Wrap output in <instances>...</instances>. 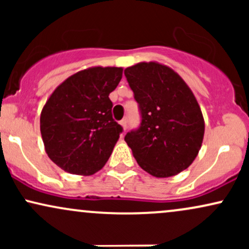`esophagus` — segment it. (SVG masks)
I'll use <instances>...</instances> for the list:
<instances>
[{"mask_svg": "<svg viewBox=\"0 0 249 249\" xmlns=\"http://www.w3.org/2000/svg\"><path fill=\"white\" fill-rule=\"evenodd\" d=\"M121 125L123 126V130L126 131V128H127V119H123V121H121Z\"/></svg>", "mask_w": 249, "mask_h": 249, "instance_id": "esophagus-1", "label": "esophagus"}]
</instances>
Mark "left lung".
<instances>
[{"label": "left lung", "mask_w": 249, "mask_h": 249, "mask_svg": "<svg viewBox=\"0 0 249 249\" xmlns=\"http://www.w3.org/2000/svg\"><path fill=\"white\" fill-rule=\"evenodd\" d=\"M138 102L141 127L125 136L138 165L156 178L182 172L198 156L205 121L192 90L173 69L141 62L124 71Z\"/></svg>", "instance_id": "left-lung-1"}]
</instances>
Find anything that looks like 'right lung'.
<instances>
[{
	"label": "right lung",
	"instance_id": "add662e5",
	"mask_svg": "<svg viewBox=\"0 0 249 249\" xmlns=\"http://www.w3.org/2000/svg\"><path fill=\"white\" fill-rule=\"evenodd\" d=\"M123 68L92 67L68 77L42 108L39 126L48 157L65 172L91 176L104 166L123 128L108 95Z\"/></svg>",
	"mask_w": 249,
	"mask_h": 249
}]
</instances>
